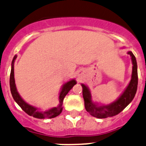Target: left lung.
<instances>
[{
	"label": "left lung",
	"mask_w": 146,
	"mask_h": 146,
	"mask_svg": "<svg viewBox=\"0 0 146 146\" xmlns=\"http://www.w3.org/2000/svg\"><path fill=\"white\" fill-rule=\"evenodd\" d=\"M131 56L132 63V71L131 80L121 96L113 102L107 105H99L92 101L90 90L85 84H81L82 87V96L85 101V107L87 111L93 117L98 119L111 117L119 113L129 105L133 100L137 92L138 77H137V65L135 56L132 51H128Z\"/></svg>",
	"instance_id": "8db88e82"
}]
</instances>
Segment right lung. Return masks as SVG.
Here are the masks:
<instances>
[{
  "mask_svg": "<svg viewBox=\"0 0 146 146\" xmlns=\"http://www.w3.org/2000/svg\"><path fill=\"white\" fill-rule=\"evenodd\" d=\"M17 56L14 57L11 62V70L10 74V88L11 93L13 98L14 101L17 102V104L21 108V109L25 112H26L28 115L32 116L35 118L37 119H51L57 117L61 113L63 109V101L65 96H66L69 91L73 88L74 85H76L77 82L74 79L71 80L66 83H64L62 85L61 89V91L59 93V97H58V101L59 104L56 107H53L51 109H48L45 111H40V109L35 107L32 105H29L27 102H25L22 98L20 96L19 93H18L16 87L15 80H14V62L17 58Z\"/></svg>",
  "mask_w": 146,
  "mask_h": 146,
  "instance_id": "obj_1",
  "label": "right lung"
}]
</instances>
